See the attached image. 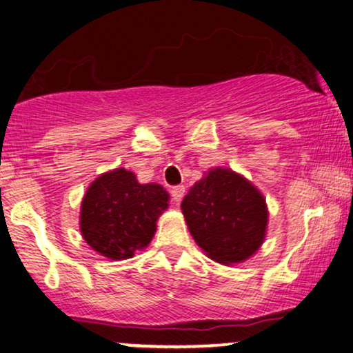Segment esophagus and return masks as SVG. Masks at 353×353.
I'll return each instance as SVG.
<instances>
[{"instance_id": "34e87169", "label": "esophagus", "mask_w": 353, "mask_h": 353, "mask_svg": "<svg viewBox=\"0 0 353 353\" xmlns=\"http://www.w3.org/2000/svg\"><path fill=\"white\" fill-rule=\"evenodd\" d=\"M171 195H172V200L176 203H179L182 197L185 195V187L184 185H174L171 189Z\"/></svg>"}]
</instances>
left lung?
I'll return each mask as SVG.
<instances>
[{
	"label": "left lung",
	"mask_w": 353,
	"mask_h": 353,
	"mask_svg": "<svg viewBox=\"0 0 353 353\" xmlns=\"http://www.w3.org/2000/svg\"><path fill=\"white\" fill-rule=\"evenodd\" d=\"M181 207L192 238L220 264L246 261L264 241L265 200L251 182L230 169L210 171Z\"/></svg>",
	"instance_id": "left-lung-1"
}]
</instances>
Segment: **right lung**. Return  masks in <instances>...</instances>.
I'll return each mask as SVG.
<instances>
[{
    "label": "right lung",
    "mask_w": 353,
    "mask_h": 353,
    "mask_svg": "<svg viewBox=\"0 0 353 353\" xmlns=\"http://www.w3.org/2000/svg\"><path fill=\"white\" fill-rule=\"evenodd\" d=\"M168 202V192L159 184H140L123 168L105 172L83 199L81 233L102 256L128 259L148 246Z\"/></svg>",
    "instance_id": "right-lung-1"
}]
</instances>
